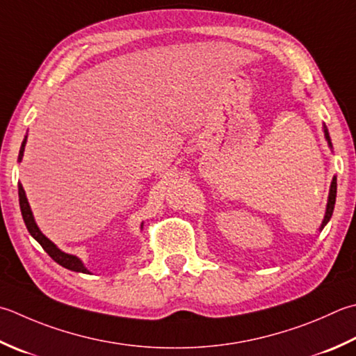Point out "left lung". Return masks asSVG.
<instances>
[{
    "label": "left lung",
    "mask_w": 356,
    "mask_h": 356,
    "mask_svg": "<svg viewBox=\"0 0 356 356\" xmlns=\"http://www.w3.org/2000/svg\"><path fill=\"white\" fill-rule=\"evenodd\" d=\"M323 129H324V137H325V140H327V145H329L330 149H333L330 136H329V129H327L325 124H323ZM335 202H337V176H333L332 184H330V190H329V199H327L325 214H324L323 224H321V227H319V232H323V228L327 225V222L330 220L332 214H333V208H335Z\"/></svg>",
    "instance_id": "8db88e82"
}]
</instances>
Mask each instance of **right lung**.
Listing matches in <instances>:
<instances>
[{
	"label": "right lung",
	"instance_id": "add662e5",
	"mask_svg": "<svg viewBox=\"0 0 356 356\" xmlns=\"http://www.w3.org/2000/svg\"><path fill=\"white\" fill-rule=\"evenodd\" d=\"M26 142H27V136H24V140H23V143H21L19 154H18V162H21V160H23ZM18 197H19L21 214H23V219H24V224L27 227V232H29L32 238L37 241L41 247L44 248V252L49 256H51L55 262L60 264L61 267H65L67 270H72V271H79V273H88L89 275L90 271L86 268V266H85V264H83V261L80 259L79 256L65 253V252H63V250H60L57 245H55V243L51 239L46 238V236L41 233V229L38 228L37 222H35V218H33V213L31 210L29 202H27L24 188H23V185H21V184H18ZM140 228H143V224L140 225Z\"/></svg>",
	"mask_w": 356,
	"mask_h": 356
}]
</instances>
